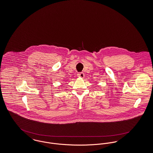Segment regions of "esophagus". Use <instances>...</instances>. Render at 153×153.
Listing matches in <instances>:
<instances>
[{
	"label": "esophagus",
	"mask_w": 153,
	"mask_h": 153,
	"mask_svg": "<svg viewBox=\"0 0 153 153\" xmlns=\"http://www.w3.org/2000/svg\"><path fill=\"white\" fill-rule=\"evenodd\" d=\"M77 77H80V78H84V73H79L77 74Z\"/></svg>",
	"instance_id": "esophagus-1"
}]
</instances>
